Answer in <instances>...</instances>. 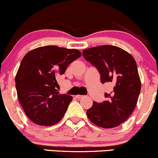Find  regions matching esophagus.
Segmentation results:
<instances>
[{
    "mask_svg": "<svg viewBox=\"0 0 158 158\" xmlns=\"http://www.w3.org/2000/svg\"><path fill=\"white\" fill-rule=\"evenodd\" d=\"M85 96H83V95H76V98H78V99H81V98H84Z\"/></svg>",
    "mask_w": 158,
    "mask_h": 158,
    "instance_id": "34e87169",
    "label": "esophagus"
}]
</instances>
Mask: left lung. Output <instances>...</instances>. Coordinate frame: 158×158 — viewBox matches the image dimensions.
Segmentation results:
<instances>
[{
  "label": "left lung",
  "instance_id": "1",
  "mask_svg": "<svg viewBox=\"0 0 158 158\" xmlns=\"http://www.w3.org/2000/svg\"><path fill=\"white\" fill-rule=\"evenodd\" d=\"M82 55L98 69L101 82L112 86L110 94L105 93L106 100L102 103L94 101L86 112L88 118L103 128L120 125L133 112L141 90L134 58L122 48L110 45L87 48Z\"/></svg>",
  "mask_w": 158,
  "mask_h": 158
}]
</instances>
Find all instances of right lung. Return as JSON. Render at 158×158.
I'll use <instances>...</instances> for the list:
<instances>
[{
    "mask_svg": "<svg viewBox=\"0 0 158 158\" xmlns=\"http://www.w3.org/2000/svg\"><path fill=\"white\" fill-rule=\"evenodd\" d=\"M81 55L77 49L56 46L37 48L25 55L15 76V88L22 107L33 122L52 126L64 117L73 98L58 94L56 79Z\"/></svg>",
    "mask_w": 158,
    "mask_h": 158,
    "instance_id": "1",
    "label": "right lung"
}]
</instances>
